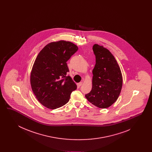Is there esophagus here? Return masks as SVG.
<instances>
[{"instance_id": "esophagus-1", "label": "esophagus", "mask_w": 152, "mask_h": 152, "mask_svg": "<svg viewBox=\"0 0 152 152\" xmlns=\"http://www.w3.org/2000/svg\"><path fill=\"white\" fill-rule=\"evenodd\" d=\"M82 84H83V83H82V82H80V83L77 84V86L79 87H80L82 86Z\"/></svg>"}]
</instances>
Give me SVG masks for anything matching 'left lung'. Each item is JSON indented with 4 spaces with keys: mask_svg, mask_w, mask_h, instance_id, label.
<instances>
[{
    "mask_svg": "<svg viewBox=\"0 0 152 152\" xmlns=\"http://www.w3.org/2000/svg\"><path fill=\"white\" fill-rule=\"evenodd\" d=\"M96 64L92 71V88L86 94L88 101L99 108H107L117 100L123 86V76L116 58L108 49L95 44Z\"/></svg>",
    "mask_w": 152,
    "mask_h": 152,
    "instance_id": "obj_1",
    "label": "left lung"
}]
</instances>
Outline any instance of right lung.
<instances>
[{
  "label": "right lung",
  "mask_w": 152,
  "mask_h": 152,
  "mask_svg": "<svg viewBox=\"0 0 152 152\" xmlns=\"http://www.w3.org/2000/svg\"><path fill=\"white\" fill-rule=\"evenodd\" d=\"M78 50L75 44L64 40L46 45L37 56L30 76L32 90L36 99L51 109L66 104L77 86L66 73V61Z\"/></svg>",
  "instance_id": "1"
}]
</instances>
